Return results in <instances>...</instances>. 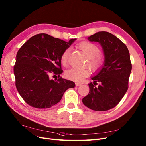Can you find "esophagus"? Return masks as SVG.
<instances>
[{
	"mask_svg": "<svg viewBox=\"0 0 146 146\" xmlns=\"http://www.w3.org/2000/svg\"><path fill=\"white\" fill-rule=\"evenodd\" d=\"M75 85H76V86H80L82 85V84L80 83H75Z\"/></svg>",
	"mask_w": 146,
	"mask_h": 146,
	"instance_id": "esophagus-1",
	"label": "esophagus"
}]
</instances>
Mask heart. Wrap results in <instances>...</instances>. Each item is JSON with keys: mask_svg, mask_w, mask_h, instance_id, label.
Wrapping results in <instances>:
<instances>
[{"mask_svg": "<svg viewBox=\"0 0 146 146\" xmlns=\"http://www.w3.org/2000/svg\"><path fill=\"white\" fill-rule=\"evenodd\" d=\"M78 48L88 57V66L91 71L95 72L98 71L103 65L104 59L100 54L101 50L96 44L89 42H82L78 45ZM70 53V49L67 48L63 52L60 57L62 65L66 66L68 64V57ZM88 75V72L85 69H78L72 68L65 72L66 78L76 81L83 80Z\"/></svg>", "mask_w": 146, "mask_h": 146, "instance_id": "1", "label": "heart"}]
</instances>
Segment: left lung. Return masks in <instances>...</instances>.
Wrapping results in <instances>:
<instances>
[{
	"instance_id": "8db88e82",
	"label": "left lung",
	"mask_w": 146,
	"mask_h": 146,
	"mask_svg": "<svg viewBox=\"0 0 146 146\" xmlns=\"http://www.w3.org/2000/svg\"><path fill=\"white\" fill-rule=\"evenodd\" d=\"M102 47L104 66L89 84V94L83 99L86 107L97 111H106L115 107L127 89L132 70L129 52L126 45L107 32H98L88 38Z\"/></svg>"
}]
</instances>
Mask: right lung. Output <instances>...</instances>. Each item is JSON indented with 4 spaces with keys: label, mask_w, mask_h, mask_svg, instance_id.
<instances>
[{
    "label": "right lung",
    "mask_w": 146,
    "mask_h": 146,
    "mask_svg": "<svg viewBox=\"0 0 146 146\" xmlns=\"http://www.w3.org/2000/svg\"><path fill=\"white\" fill-rule=\"evenodd\" d=\"M76 39L69 42L39 33L32 36L17 52L14 73L15 86L24 101L31 107L47 108L59 102L75 83L62 77L50 79L51 73L63 72L60 57Z\"/></svg>",
    "instance_id": "right-lung-1"
}]
</instances>
